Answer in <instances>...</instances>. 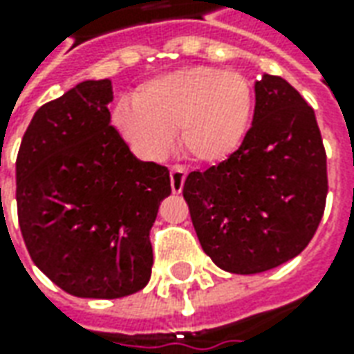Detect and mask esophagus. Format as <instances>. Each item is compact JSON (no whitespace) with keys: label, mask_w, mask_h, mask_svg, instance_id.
<instances>
[{"label":"esophagus","mask_w":354,"mask_h":354,"mask_svg":"<svg viewBox=\"0 0 354 354\" xmlns=\"http://www.w3.org/2000/svg\"><path fill=\"white\" fill-rule=\"evenodd\" d=\"M185 176H187V169L184 165H172L170 167V187H172V192L180 193L184 189Z\"/></svg>","instance_id":"obj_1"}]
</instances>
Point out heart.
Instances as JSON below:
<instances>
[{
    "label": "heart",
    "instance_id": "heart-1",
    "mask_svg": "<svg viewBox=\"0 0 354 354\" xmlns=\"http://www.w3.org/2000/svg\"><path fill=\"white\" fill-rule=\"evenodd\" d=\"M254 93L245 75L216 68H184L147 81L134 106L121 104L115 123L138 153H169L178 131L185 155L207 165L225 161L245 140Z\"/></svg>",
    "mask_w": 354,
    "mask_h": 354
}]
</instances>
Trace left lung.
I'll list each match as a JSON object with an SVG mask.
<instances>
[{"label": "left lung", "mask_w": 354, "mask_h": 354, "mask_svg": "<svg viewBox=\"0 0 354 354\" xmlns=\"http://www.w3.org/2000/svg\"><path fill=\"white\" fill-rule=\"evenodd\" d=\"M326 151L313 108L279 75L256 83L252 127L235 153L193 170L184 199L216 266L254 274L309 245L326 207Z\"/></svg>", "instance_id": "8db88e82"}]
</instances>
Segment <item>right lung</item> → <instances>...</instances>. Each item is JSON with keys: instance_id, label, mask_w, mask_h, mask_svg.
Listing matches in <instances>:
<instances>
[{"instance_id": "1", "label": "right lung", "mask_w": 354, "mask_h": 354, "mask_svg": "<svg viewBox=\"0 0 354 354\" xmlns=\"http://www.w3.org/2000/svg\"><path fill=\"white\" fill-rule=\"evenodd\" d=\"M111 81H83L43 104L17 157L19 225L30 258L77 297L115 299L147 284L149 231L169 169L136 159L109 123Z\"/></svg>"}]
</instances>
